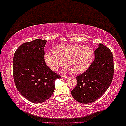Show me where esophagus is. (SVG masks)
Wrapping results in <instances>:
<instances>
[{"instance_id": "1", "label": "esophagus", "mask_w": 126, "mask_h": 126, "mask_svg": "<svg viewBox=\"0 0 126 126\" xmlns=\"http://www.w3.org/2000/svg\"><path fill=\"white\" fill-rule=\"evenodd\" d=\"M61 78H62V79H66V78H67V76H66L62 75V76H61Z\"/></svg>"}]
</instances>
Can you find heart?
Returning a JSON list of instances; mask_svg holds the SVG:
<instances>
[{"label": "heart", "instance_id": "obj_1", "mask_svg": "<svg viewBox=\"0 0 126 126\" xmlns=\"http://www.w3.org/2000/svg\"><path fill=\"white\" fill-rule=\"evenodd\" d=\"M94 58V51L90 46L79 44H62L56 46L54 51L46 50L44 60L51 70L56 71L64 63V72L73 74L86 71Z\"/></svg>", "mask_w": 126, "mask_h": 126}]
</instances>
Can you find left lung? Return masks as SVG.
Returning a JSON list of instances; mask_svg holds the SVG:
<instances>
[{
    "mask_svg": "<svg viewBox=\"0 0 126 126\" xmlns=\"http://www.w3.org/2000/svg\"><path fill=\"white\" fill-rule=\"evenodd\" d=\"M89 68L76 77L77 85L71 91L76 100L82 104L99 99L111 85L113 77V58L111 50L99 44Z\"/></svg>",
    "mask_w": 126,
    "mask_h": 126,
    "instance_id": "1",
    "label": "left lung"
}]
</instances>
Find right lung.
Segmentation results:
<instances>
[{"instance_id":"right-lung-1","label":"right lung","mask_w":126,"mask_h":126,"mask_svg":"<svg viewBox=\"0 0 126 126\" xmlns=\"http://www.w3.org/2000/svg\"><path fill=\"white\" fill-rule=\"evenodd\" d=\"M46 42L37 39L24 43L14 55L15 86L24 97L34 103L49 99L54 91L55 81L61 78L45 63L44 47Z\"/></svg>"}]
</instances>
